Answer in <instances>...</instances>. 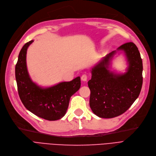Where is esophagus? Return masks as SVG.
<instances>
[{
  "label": "esophagus",
  "mask_w": 156,
  "mask_h": 156,
  "mask_svg": "<svg viewBox=\"0 0 156 156\" xmlns=\"http://www.w3.org/2000/svg\"><path fill=\"white\" fill-rule=\"evenodd\" d=\"M87 79H88V76L86 74H83L81 77V80L83 81H86Z\"/></svg>",
  "instance_id": "obj_1"
}]
</instances>
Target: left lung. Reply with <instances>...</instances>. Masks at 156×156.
Returning a JSON list of instances; mask_svg holds the SVG:
<instances>
[{"label": "left lung", "mask_w": 156, "mask_h": 156, "mask_svg": "<svg viewBox=\"0 0 156 156\" xmlns=\"http://www.w3.org/2000/svg\"><path fill=\"white\" fill-rule=\"evenodd\" d=\"M124 52L128 63L127 72L116 73L109 65L116 51L105 55L92 68L90 106L100 118H111L123 114L138 97L143 84V63L138 47L133 42L124 43L117 48Z\"/></svg>", "instance_id": "1"}]
</instances>
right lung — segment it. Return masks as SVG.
I'll return each mask as SVG.
<instances>
[{
    "label": "right lung",
    "mask_w": 156,
    "mask_h": 156,
    "mask_svg": "<svg viewBox=\"0 0 156 156\" xmlns=\"http://www.w3.org/2000/svg\"><path fill=\"white\" fill-rule=\"evenodd\" d=\"M33 41L26 43L18 55L15 66L18 95L31 113L47 120H57L66 114L70 97L80 88V78L77 77L70 82L59 83L48 88H41L33 82L27 71L26 54Z\"/></svg>",
    "instance_id": "right-lung-1"
}]
</instances>
